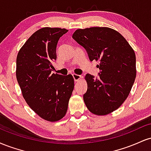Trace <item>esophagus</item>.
Listing matches in <instances>:
<instances>
[{
  "instance_id": "esophagus-1",
  "label": "esophagus",
  "mask_w": 151,
  "mask_h": 151,
  "mask_svg": "<svg viewBox=\"0 0 151 151\" xmlns=\"http://www.w3.org/2000/svg\"><path fill=\"white\" fill-rule=\"evenodd\" d=\"M72 77H73V79L74 81H79V79H81V76L79 75V74H72Z\"/></svg>"
}]
</instances>
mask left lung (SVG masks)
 Wrapping results in <instances>:
<instances>
[{
	"label": "left lung",
	"instance_id": "1",
	"mask_svg": "<svg viewBox=\"0 0 151 151\" xmlns=\"http://www.w3.org/2000/svg\"><path fill=\"white\" fill-rule=\"evenodd\" d=\"M72 38L85 49L89 60L99 62V77L86 74L83 96L91 113L106 115L116 110L129 96L136 75V55L117 31L109 27L79 29Z\"/></svg>",
	"mask_w": 151,
	"mask_h": 151
}]
</instances>
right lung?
Returning a JSON list of instances; mask_svg holds the SVG:
<instances>
[{
    "label": "right lung",
    "instance_id": "add662e5",
    "mask_svg": "<svg viewBox=\"0 0 151 151\" xmlns=\"http://www.w3.org/2000/svg\"><path fill=\"white\" fill-rule=\"evenodd\" d=\"M68 30L41 28L29 37L16 60V77L27 104L43 119L57 121L65 116L74 89V79L51 74L60 38Z\"/></svg>",
    "mask_w": 151,
    "mask_h": 151
}]
</instances>
